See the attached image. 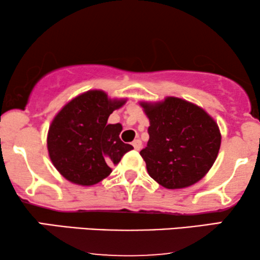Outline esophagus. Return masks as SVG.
I'll list each match as a JSON object with an SVG mask.
<instances>
[{"label": "esophagus", "instance_id": "esophagus-1", "mask_svg": "<svg viewBox=\"0 0 260 260\" xmlns=\"http://www.w3.org/2000/svg\"><path fill=\"white\" fill-rule=\"evenodd\" d=\"M133 145H134V148L136 149V150H140V149L142 148V142L140 140H135L133 142Z\"/></svg>", "mask_w": 260, "mask_h": 260}]
</instances>
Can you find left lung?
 <instances>
[{"label": "left lung", "mask_w": 260, "mask_h": 260, "mask_svg": "<svg viewBox=\"0 0 260 260\" xmlns=\"http://www.w3.org/2000/svg\"><path fill=\"white\" fill-rule=\"evenodd\" d=\"M141 105L150 122L148 144L140 152L149 175L168 189L200 181L212 168L221 144L215 120L198 105L175 97Z\"/></svg>", "instance_id": "8db88e82"}]
</instances>
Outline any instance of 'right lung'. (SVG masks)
<instances>
[{
	"instance_id": "obj_1",
	"label": "right lung",
	"mask_w": 260,
	"mask_h": 260,
	"mask_svg": "<svg viewBox=\"0 0 260 260\" xmlns=\"http://www.w3.org/2000/svg\"><path fill=\"white\" fill-rule=\"evenodd\" d=\"M125 99H109L103 91H87L63 106L49 126L47 147L56 170L80 186H92L110 175L134 147L120 141L122 125L108 118Z\"/></svg>"
}]
</instances>
